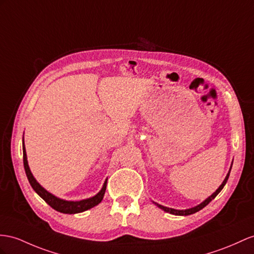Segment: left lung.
Returning a JSON list of instances; mask_svg holds the SVG:
<instances>
[{
	"instance_id": "1",
	"label": "left lung",
	"mask_w": 254,
	"mask_h": 254,
	"mask_svg": "<svg viewBox=\"0 0 254 254\" xmlns=\"http://www.w3.org/2000/svg\"><path fill=\"white\" fill-rule=\"evenodd\" d=\"M232 165H233V163H232ZM232 165H231V167H230L229 173H227V175H226L225 179L223 180V183L221 184V186L218 188V189H217L216 191H214V192L210 195V196H208L205 200L201 201V203L198 204L197 206H194V207H192V208H189V209H174V208H170V207H165V206H163V205H160V204H158V203H155V201H152V203H153L155 206H158L159 208H161L162 210H164L165 212H168V213L175 214V216H189V214H193V213H195V212H197V211H199L200 209H203V208H204L205 206H207L208 204H209L210 201H211L214 197H216L217 195L221 192V190L223 189V187L225 186L227 179H229L230 173H231V170H232Z\"/></svg>"
}]
</instances>
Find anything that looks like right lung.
<instances>
[{"label": "right lung", "mask_w": 254, "mask_h": 254, "mask_svg": "<svg viewBox=\"0 0 254 254\" xmlns=\"http://www.w3.org/2000/svg\"><path fill=\"white\" fill-rule=\"evenodd\" d=\"M22 150H23V165H24V171L25 174H27V177L31 187L33 188V190L40 195V196L46 201V203L53 207L55 210L62 212V213H68V214H74V213H79L83 212L88 209H91L94 206L99 205L103 197L104 194H105L106 191V186H107V179L104 183L102 189L100 190L99 193H96L94 196L89 197L86 199H81V200H65L60 197H57L56 195L53 193L48 192L45 188H43L40 184L37 183V180L34 178L33 174H32L29 163H28V158H27V152H25V146H24V138L22 139Z\"/></svg>", "instance_id": "obj_1"}]
</instances>
